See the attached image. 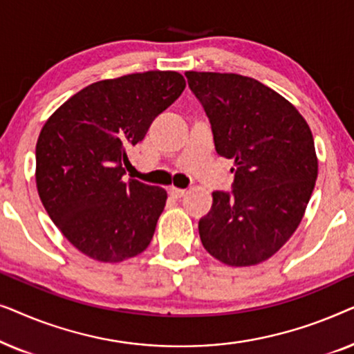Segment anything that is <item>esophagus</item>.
Wrapping results in <instances>:
<instances>
[{"label": "esophagus", "instance_id": "obj_1", "mask_svg": "<svg viewBox=\"0 0 354 354\" xmlns=\"http://www.w3.org/2000/svg\"><path fill=\"white\" fill-rule=\"evenodd\" d=\"M169 193H171L174 198H182L187 193V190H183V188H177V187H171L169 188Z\"/></svg>", "mask_w": 354, "mask_h": 354}]
</instances>
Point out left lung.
<instances>
[{
    "instance_id": "obj_1",
    "label": "left lung",
    "mask_w": 354,
    "mask_h": 354,
    "mask_svg": "<svg viewBox=\"0 0 354 354\" xmlns=\"http://www.w3.org/2000/svg\"><path fill=\"white\" fill-rule=\"evenodd\" d=\"M211 122L219 156L234 159L232 192L212 193L201 243L229 266L277 253L301 222L317 178L311 129L292 103L239 74L185 72Z\"/></svg>"
}]
</instances>
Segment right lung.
Segmentation results:
<instances>
[{
    "label": "right lung",
    "instance_id": "obj_1",
    "mask_svg": "<svg viewBox=\"0 0 354 354\" xmlns=\"http://www.w3.org/2000/svg\"><path fill=\"white\" fill-rule=\"evenodd\" d=\"M174 71H149L95 82L43 125L35 180L48 216L82 253L120 263L148 248L167 193L124 180L130 148L182 91Z\"/></svg>",
    "mask_w": 354,
    "mask_h": 354
}]
</instances>
